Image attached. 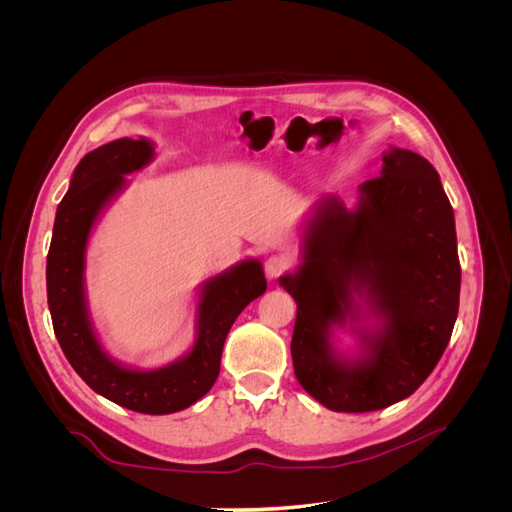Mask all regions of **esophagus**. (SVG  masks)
<instances>
[{"mask_svg": "<svg viewBox=\"0 0 512 512\" xmlns=\"http://www.w3.org/2000/svg\"><path fill=\"white\" fill-rule=\"evenodd\" d=\"M288 265H290V262H288L286 256H280V254L269 256L267 262H265V271H267L269 280H275V277H280L288 269Z\"/></svg>", "mask_w": 512, "mask_h": 512, "instance_id": "esophagus-1", "label": "esophagus"}]
</instances>
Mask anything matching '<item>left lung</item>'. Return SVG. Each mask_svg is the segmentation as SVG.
Masks as SVG:
<instances>
[{
  "mask_svg": "<svg viewBox=\"0 0 512 512\" xmlns=\"http://www.w3.org/2000/svg\"><path fill=\"white\" fill-rule=\"evenodd\" d=\"M382 162L354 209L337 196L320 200L301 265L280 277L297 303L294 376L335 412L410 397L438 365L459 312L455 213L440 175L408 149L391 147ZM348 323L362 344L354 357L332 346V327Z\"/></svg>",
  "mask_w": 512,
  "mask_h": 512,
  "instance_id": "8db88e82",
  "label": "left lung"
}]
</instances>
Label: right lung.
Instances as JSON below:
<instances>
[{
	"mask_svg": "<svg viewBox=\"0 0 512 512\" xmlns=\"http://www.w3.org/2000/svg\"><path fill=\"white\" fill-rule=\"evenodd\" d=\"M151 160L153 145L147 138H119L89 151L74 168L46 256V297L57 342L91 389L134 412L173 414L209 393L232 322L267 290V280L260 262L247 258L200 286L194 346L170 365L132 369L106 354L87 309V241L102 211L126 188V175Z\"/></svg>",
	"mask_w": 512,
	"mask_h": 512,
	"instance_id": "1",
	"label": "right lung"
}]
</instances>
